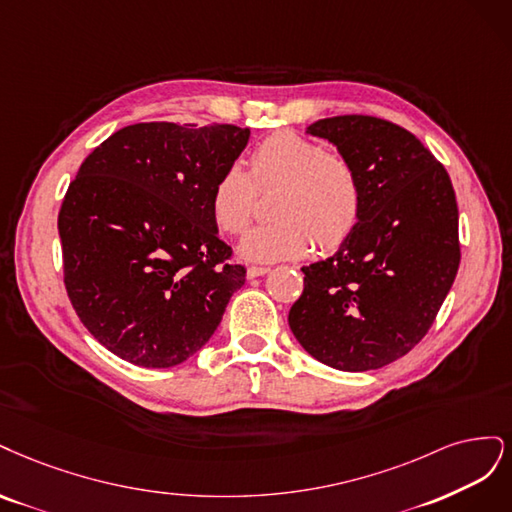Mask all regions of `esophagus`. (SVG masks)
<instances>
[{
	"label": "esophagus",
	"instance_id": "obj_1",
	"mask_svg": "<svg viewBox=\"0 0 512 512\" xmlns=\"http://www.w3.org/2000/svg\"><path fill=\"white\" fill-rule=\"evenodd\" d=\"M270 272V268H263V266H251L249 270H246V276L249 278H257V276H263V274H268Z\"/></svg>",
	"mask_w": 512,
	"mask_h": 512
}]
</instances>
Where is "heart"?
Instances as JSON below:
<instances>
[{
  "instance_id": "b5f03b06",
  "label": "heart",
  "mask_w": 512,
  "mask_h": 512,
  "mask_svg": "<svg viewBox=\"0 0 512 512\" xmlns=\"http://www.w3.org/2000/svg\"><path fill=\"white\" fill-rule=\"evenodd\" d=\"M268 185L283 187L274 200L280 219L240 240L246 261L298 259L315 238L323 249H336L359 223L361 183L351 163L298 134H276L255 148L249 172L234 163L212 185L210 214L221 232L240 234L251 221L255 187Z\"/></svg>"
}]
</instances>
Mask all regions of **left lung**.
<instances>
[{
	"instance_id": "1",
	"label": "left lung",
	"mask_w": 512,
	"mask_h": 512,
	"mask_svg": "<svg viewBox=\"0 0 512 512\" xmlns=\"http://www.w3.org/2000/svg\"><path fill=\"white\" fill-rule=\"evenodd\" d=\"M353 166L361 212L353 234L304 266L289 310L293 336L321 364L383 368L432 327L459 268L451 178L419 138L385 119L344 114L306 127Z\"/></svg>"
}]
</instances>
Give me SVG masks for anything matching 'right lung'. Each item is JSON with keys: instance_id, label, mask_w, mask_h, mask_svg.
I'll return each mask as SVG.
<instances>
[{"instance_id": "add662e5", "label": "right lung", "mask_w": 512, "mask_h": 512, "mask_svg": "<svg viewBox=\"0 0 512 512\" xmlns=\"http://www.w3.org/2000/svg\"><path fill=\"white\" fill-rule=\"evenodd\" d=\"M236 125H127L82 161L59 212L65 289L110 353L183 364L210 340L246 270L227 263L210 191L249 144Z\"/></svg>"}]
</instances>
